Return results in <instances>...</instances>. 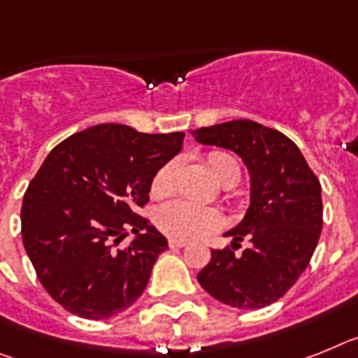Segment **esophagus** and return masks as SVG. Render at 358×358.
Here are the masks:
<instances>
[{
  "instance_id": "obj_1",
  "label": "esophagus",
  "mask_w": 358,
  "mask_h": 358,
  "mask_svg": "<svg viewBox=\"0 0 358 358\" xmlns=\"http://www.w3.org/2000/svg\"><path fill=\"white\" fill-rule=\"evenodd\" d=\"M187 245V241H183V239H176V238H169V247L171 248H182Z\"/></svg>"
}]
</instances>
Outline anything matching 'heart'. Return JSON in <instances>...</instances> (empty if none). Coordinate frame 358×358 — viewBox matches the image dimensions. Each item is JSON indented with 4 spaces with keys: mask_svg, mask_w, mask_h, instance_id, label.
<instances>
[{
    "mask_svg": "<svg viewBox=\"0 0 358 358\" xmlns=\"http://www.w3.org/2000/svg\"><path fill=\"white\" fill-rule=\"evenodd\" d=\"M205 160L217 182L227 187L234 185L241 178V166L231 153L210 151ZM176 173H178L176 160L166 162L151 180V194L155 198L169 196L176 187ZM155 222H157L158 229L171 238L191 239L216 231L217 227H222L223 216L214 207H203V205L191 203V201L176 200L158 207Z\"/></svg>",
    "mask_w": 358,
    "mask_h": 358,
    "instance_id": "b5f03b06",
    "label": "heart"
}]
</instances>
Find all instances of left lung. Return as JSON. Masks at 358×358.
I'll use <instances>...</instances> for the list:
<instances>
[{"instance_id": "obj_1", "label": "left lung", "mask_w": 358, "mask_h": 358, "mask_svg": "<svg viewBox=\"0 0 358 358\" xmlns=\"http://www.w3.org/2000/svg\"><path fill=\"white\" fill-rule=\"evenodd\" d=\"M200 144L231 149L250 171V207L225 236L232 248L248 238L236 257L231 247L210 250L198 282L214 299L241 310L265 308L287 294L310 265L322 231L321 182L299 148L278 129L254 120L200 127Z\"/></svg>"}]
</instances>
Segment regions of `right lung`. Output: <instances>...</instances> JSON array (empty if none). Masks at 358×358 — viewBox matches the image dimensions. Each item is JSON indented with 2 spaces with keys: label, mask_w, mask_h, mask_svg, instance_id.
<instances>
[{
  "label": "right lung",
  "mask_w": 358,
  "mask_h": 358,
  "mask_svg": "<svg viewBox=\"0 0 358 358\" xmlns=\"http://www.w3.org/2000/svg\"><path fill=\"white\" fill-rule=\"evenodd\" d=\"M183 136L99 124L45 158L24 191L21 236L37 279L64 310L101 321L141 297L167 239L135 209L145 207L155 173L182 151ZM127 230L137 238L119 248Z\"/></svg>",
  "instance_id": "add662e5"
}]
</instances>
